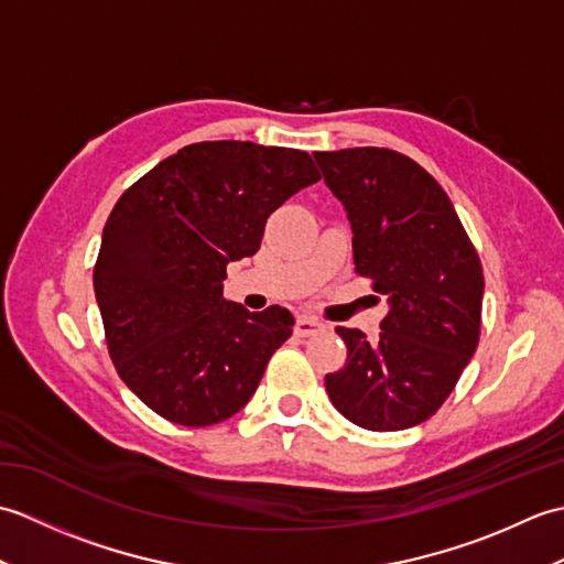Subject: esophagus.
Masks as SVG:
<instances>
[{
  "label": "esophagus",
  "mask_w": 564,
  "mask_h": 564,
  "mask_svg": "<svg viewBox=\"0 0 564 564\" xmlns=\"http://www.w3.org/2000/svg\"><path fill=\"white\" fill-rule=\"evenodd\" d=\"M322 329V322L310 317V315H297L295 319V334L297 337H310V334H315Z\"/></svg>",
  "instance_id": "34e87169"
}]
</instances>
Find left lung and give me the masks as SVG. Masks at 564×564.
<instances>
[{"label": "left lung", "instance_id": "8db88e82", "mask_svg": "<svg viewBox=\"0 0 564 564\" xmlns=\"http://www.w3.org/2000/svg\"><path fill=\"white\" fill-rule=\"evenodd\" d=\"M346 210L354 263L386 295L380 334L337 327L346 364L325 376L332 404L370 431L426 422L480 339L482 263L436 178L386 148L315 152Z\"/></svg>", "mask_w": 564, "mask_h": 564}]
</instances>
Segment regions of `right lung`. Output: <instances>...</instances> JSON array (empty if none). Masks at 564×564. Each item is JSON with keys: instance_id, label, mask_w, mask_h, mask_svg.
I'll use <instances>...</instances> for the list:
<instances>
[{"instance_id": "add662e5", "label": "right lung", "mask_w": 564, "mask_h": 564, "mask_svg": "<svg viewBox=\"0 0 564 564\" xmlns=\"http://www.w3.org/2000/svg\"><path fill=\"white\" fill-rule=\"evenodd\" d=\"M315 182L307 152L213 140L162 160L118 198L94 293L118 376L150 410L210 426L249 402L295 317L225 301V269L257 254L269 215Z\"/></svg>"}]
</instances>
